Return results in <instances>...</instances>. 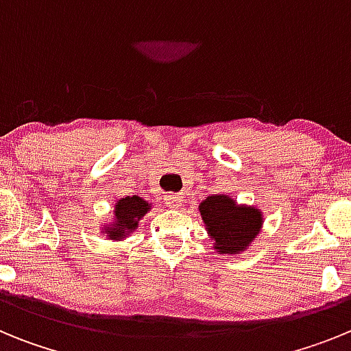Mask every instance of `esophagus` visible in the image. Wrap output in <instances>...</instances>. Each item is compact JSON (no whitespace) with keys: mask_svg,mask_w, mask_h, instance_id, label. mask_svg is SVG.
Wrapping results in <instances>:
<instances>
[{"mask_svg":"<svg viewBox=\"0 0 351 351\" xmlns=\"http://www.w3.org/2000/svg\"><path fill=\"white\" fill-rule=\"evenodd\" d=\"M163 200H165V204L169 207H179V206H181L182 197H181V195H178V193H167L165 197H163Z\"/></svg>","mask_w":351,"mask_h":351,"instance_id":"34e87169","label":"esophagus"}]
</instances>
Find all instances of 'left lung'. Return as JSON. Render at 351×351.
<instances>
[{"label": "left lung", "mask_w": 351, "mask_h": 351, "mask_svg": "<svg viewBox=\"0 0 351 351\" xmlns=\"http://www.w3.org/2000/svg\"><path fill=\"white\" fill-rule=\"evenodd\" d=\"M198 210L218 255L243 253L262 230L260 209L239 206L228 195H210Z\"/></svg>", "instance_id": "8db88e82"}]
</instances>
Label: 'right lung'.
Here are the masks:
<instances>
[{"label":"right lung","mask_w":351,"mask_h":351,"mask_svg":"<svg viewBox=\"0 0 351 351\" xmlns=\"http://www.w3.org/2000/svg\"><path fill=\"white\" fill-rule=\"evenodd\" d=\"M151 209V204L145 202L144 198L133 195L117 200L116 209H114V223L105 226V234L110 241H119L126 235L132 234L138 226V221L144 218L147 210Z\"/></svg>","instance_id":"obj_1"}]
</instances>
